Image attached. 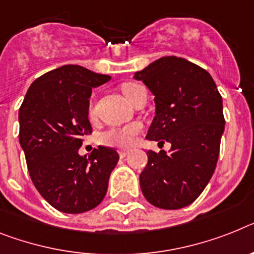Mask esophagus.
<instances>
[{"mask_svg":"<svg viewBox=\"0 0 254 254\" xmlns=\"http://www.w3.org/2000/svg\"><path fill=\"white\" fill-rule=\"evenodd\" d=\"M120 157H125L129 153V150H120Z\"/></svg>","mask_w":254,"mask_h":254,"instance_id":"34e87169","label":"esophagus"}]
</instances>
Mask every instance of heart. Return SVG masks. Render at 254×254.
Masks as SVG:
<instances>
[{"label":"heart","mask_w":254,"mask_h":254,"mask_svg":"<svg viewBox=\"0 0 254 254\" xmlns=\"http://www.w3.org/2000/svg\"><path fill=\"white\" fill-rule=\"evenodd\" d=\"M142 87H143L142 85L135 84V82H125V84L121 85V93L127 101L131 102ZM91 114H93V110H91ZM138 131H139V127L135 125V124L125 125V127H111L110 130L103 133L102 140L106 144H110V146L127 147L134 143Z\"/></svg>","instance_id":"obj_1"}]
</instances>
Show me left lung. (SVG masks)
<instances>
[{
  "label": "left lung",
  "mask_w": 254,
  "mask_h": 254,
  "mask_svg": "<svg viewBox=\"0 0 254 254\" xmlns=\"http://www.w3.org/2000/svg\"><path fill=\"white\" fill-rule=\"evenodd\" d=\"M134 78L155 97L146 138L172 144L168 152L147 151L140 189L152 205L181 209L199 197L216 169L225 130L222 97L205 69L178 57L157 59Z\"/></svg>",
  "instance_id": "obj_1"
}]
</instances>
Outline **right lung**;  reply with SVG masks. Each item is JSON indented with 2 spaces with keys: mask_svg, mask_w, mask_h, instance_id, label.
I'll use <instances>...</instances> for the list:
<instances>
[{
  "mask_svg": "<svg viewBox=\"0 0 254 254\" xmlns=\"http://www.w3.org/2000/svg\"><path fill=\"white\" fill-rule=\"evenodd\" d=\"M110 80L81 65H62L32 82L19 110V142L32 182L61 212H87L107 192L119 153L99 146L87 157L78 148L91 134V90Z\"/></svg>",
  "mask_w": 254,
  "mask_h": 254,
  "instance_id": "add662e5",
  "label": "right lung"
}]
</instances>
